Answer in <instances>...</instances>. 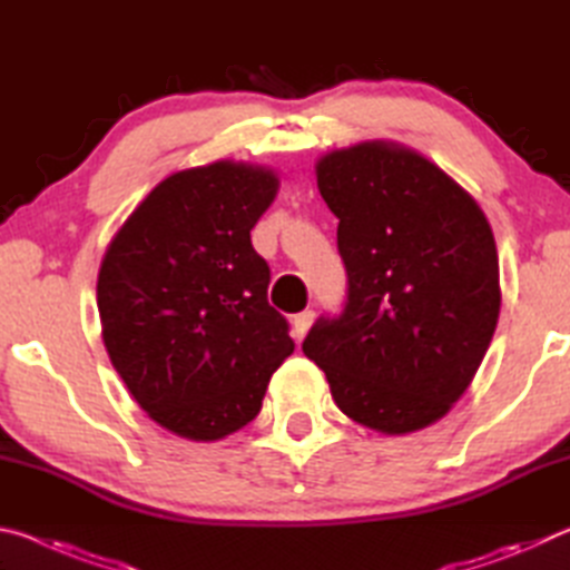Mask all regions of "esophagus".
I'll return each instance as SVG.
<instances>
[{"label":"esophagus","instance_id":"1","mask_svg":"<svg viewBox=\"0 0 570 570\" xmlns=\"http://www.w3.org/2000/svg\"><path fill=\"white\" fill-rule=\"evenodd\" d=\"M312 324H314V312H308V308H306V312L294 316V336H296L298 342H302L304 336H306V332L312 330Z\"/></svg>","mask_w":570,"mask_h":570}]
</instances>
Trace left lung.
Here are the masks:
<instances>
[{"label": "left lung", "instance_id": "obj_1", "mask_svg": "<svg viewBox=\"0 0 570 570\" xmlns=\"http://www.w3.org/2000/svg\"><path fill=\"white\" fill-rule=\"evenodd\" d=\"M350 276L340 316L302 344L346 417L407 435L445 417L500 314L498 248L478 200L422 153L364 140L316 160Z\"/></svg>", "mask_w": 570, "mask_h": 570}]
</instances>
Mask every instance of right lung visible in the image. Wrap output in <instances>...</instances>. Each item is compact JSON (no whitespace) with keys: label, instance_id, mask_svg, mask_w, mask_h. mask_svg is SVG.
I'll use <instances>...</instances> for the list:
<instances>
[{"label":"right lung","instance_id":"add662e5","mask_svg":"<svg viewBox=\"0 0 570 570\" xmlns=\"http://www.w3.org/2000/svg\"><path fill=\"white\" fill-rule=\"evenodd\" d=\"M278 193L276 170L216 160L160 180L112 236L98 274L102 342L148 417L216 442L256 417L294 352L268 306V266L250 228Z\"/></svg>","mask_w":570,"mask_h":570}]
</instances>
